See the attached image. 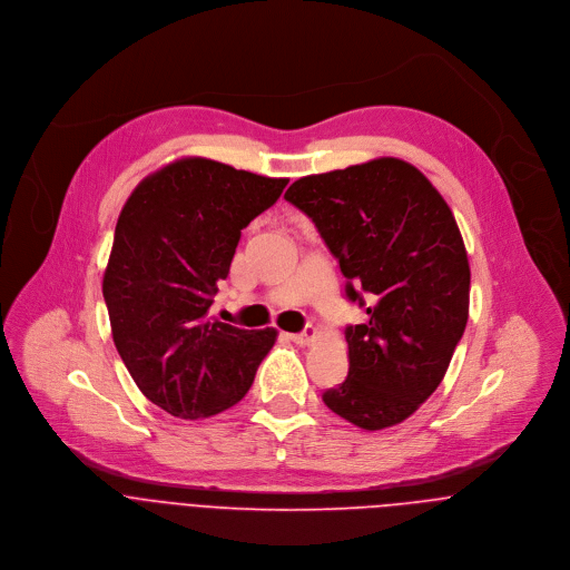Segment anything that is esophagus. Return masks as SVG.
Instances as JSON below:
<instances>
[{
  "instance_id": "1",
  "label": "esophagus",
  "mask_w": 570,
  "mask_h": 570,
  "mask_svg": "<svg viewBox=\"0 0 570 570\" xmlns=\"http://www.w3.org/2000/svg\"><path fill=\"white\" fill-rule=\"evenodd\" d=\"M314 334H316V332H314V327H307L305 332H298V334H287V338H289V341H294L296 345H309V341L314 338Z\"/></svg>"
}]
</instances>
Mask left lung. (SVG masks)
<instances>
[{"label":"left lung","mask_w":570,"mask_h":570,"mask_svg":"<svg viewBox=\"0 0 570 570\" xmlns=\"http://www.w3.org/2000/svg\"><path fill=\"white\" fill-rule=\"evenodd\" d=\"M285 200L316 225L367 321L345 327L350 372L325 405L363 430L405 421L443 381L468 323L456 220L412 165L379 158L296 180Z\"/></svg>","instance_id":"8db88e82"}]
</instances>
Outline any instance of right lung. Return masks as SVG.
Segmentation results:
<instances>
[{"label": "right lung", "instance_id": "right-lung-1", "mask_svg": "<svg viewBox=\"0 0 570 570\" xmlns=\"http://www.w3.org/2000/svg\"><path fill=\"white\" fill-rule=\"evenodd\" d=\"M287 178L183 158L145 178L120 212L102 281L114 343L142 394L180 419L236 405L276 330L207 321L240 232Z\"/></svg>", "mask_w": 570, "mask_h": 570}]
</instances>
